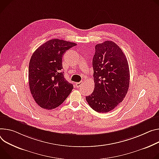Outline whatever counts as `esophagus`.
I'll return each instance as SVG.
<instances>
[{
    "instance_id": "esophagus-1",
    "label": "esophagus",
    "mask_w": 159,
    "mask_h": 159,
    "mask_svg": "<svg viewBox=\"0 0 159 159\" xmlns=\"http://www.w3.org/2000/svg\"><path fill=\"white\" fill-rule=\"evenodd\" d=\"M82 84H83V82H77V83L75 84L76 88H79V87H80V86L82 85Z\"/></svg>"
}]
</instances>
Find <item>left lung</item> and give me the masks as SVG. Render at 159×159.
Segmentation results:
<instances>
[{
    "label": "left lung",
    "mask_w": 159,
    "mask_h": 159,
    "mask_svg": "<svg viewBox=\"0 0 159 159\" xmlns=\"http://www.w3.org/2000/svg\"><path fill=\"white\" fill-rule=\"evenodd\" d=\"M94 89L85 97L89 106L99 113L113 110L125 98L130 73L125 55L113 41L95 46L93 59Z\"/></svg>",
    "instance_id": "obj_1"
}]
</instances>
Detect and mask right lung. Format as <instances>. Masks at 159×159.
<instances>
[{
  "label": "right lung",
  "mask_w": 159,
  "mask_h": 159,
  "mask_svg": "<svg viewBox=\"0 0 159 159\" xmlns=\"http://www.w3.org/2000/svg\"><path fill=\"white\" fill-rule=\"evenodd\" d=\"M77 44L58 39L38 48L29 63L28 81L31 94L41 108L51 110L63 103L74 88L64 77L62 56Z\"/></svg>",
  "instance_id": "obj_1"
}]
</instances>
